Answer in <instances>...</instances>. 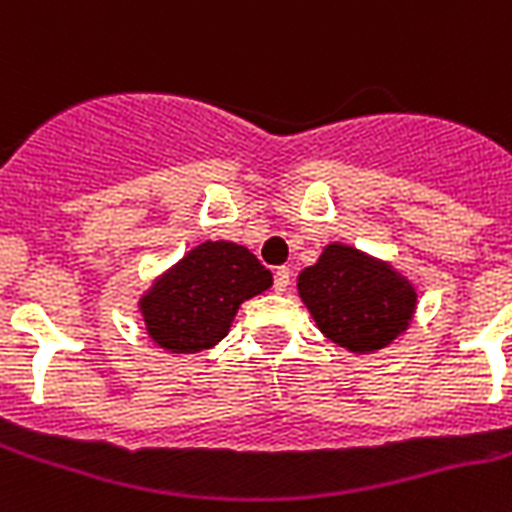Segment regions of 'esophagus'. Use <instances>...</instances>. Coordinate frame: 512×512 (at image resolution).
Here are the masks:
<instances>
[{
    "mask_svg": "<svg viewBox=\"0 0 512 512\" xmlns=\"http://www.w3.org/2000/svg\"><path fill=\"white\" fill-rule=\"evenodd\" d=\"M289 281H292V270L284 268V265L273 270V289H276V292H286Z\"/></svg>",
    "mask_w": 512,
    "mask_h": 512,
    "instance_id": "1",
    "label": "esophagus"
}]
</instances>
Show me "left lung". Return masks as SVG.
I'll use <instances>...</instances> for the list:
<instances>
[{
    "mask_svg": "<svg viewBox=\"0 0 512 512\" xmlns=\"http://www.w3.org/2000/svg\"><path fill=\"white\" fill-rule=\"evenodd\" d=\"M323 334L350 352H376L397 339L415 310L413 284L392 265L344 244H328L297 281Z\"/></svg>",
    "mask_w": 512,
    "mask_h": 512,
    "instance_id": "left-lung-1",
    "label": "left lung"
}]
</instances>
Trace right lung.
I'll use <instances>...</instances> for the list:
<instances>
[{"label": "right lung", "instance_id": "obj_1", "mask_svg": "<svg viewBox=\"0 0 512 512\" xmlns=\"http://www.w3.org/2000/svg\"><path fill=\"white\" fill-rule=\"evenodd\" d=\"M270 284V270L247 247L205 242L165 273L139 307L162 350L199 352L218 344L244 299Z\"/></svg>", "mask_w": 512, "mask_h": 512}]
</instances>
